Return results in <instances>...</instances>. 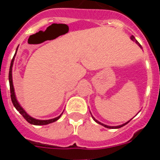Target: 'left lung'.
Listing matches in <instances>:
<instances>
[{
    "instance_id": "left-lung-1",
    "label": "left lung",
    "mask_w": 160,
    "mask_h": 160,
    "mask_svg": "<svg viewBox=\"0 0 160 160\" xmlns=\"http://www.w3.org/2000/svg\"><path fill=\"white\" fill-rule=\"evenodd\" d=\"M131 39L132 41H134V42H135V43L137 44V45H138V46H139V47L140 48H142V46H141V45L139 43H138V41L136 40V39H135V37L133 36H131ZM91 116H92V118H93V119L94 120V121H95L96 122H97V123H98V124H101V125H102L103 127H105V128H110V129H117V128H122V127H123V126H125L126 124H128V122H129V121H128V122H125V123H123V124H122V125H120V126H116V127H111V126H107V125H105V124H103V123H102V122H100L99 121H98L97 119H95V118H94V117L93 116L92 114H91Z\"/></svg>"
}]
</instances>
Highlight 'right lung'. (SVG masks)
<instances>
[{
  "mask_svg": "<svg viewBox=\"0 0 160 160\" xmlns=\"http://www.w3.org/2000/svg\"><path fill=\"white\" fill-rule=\"evenodd\" d=\"M18 48H17V50H18ZM16 50V53H17ZM16 53H15V55H16ZM15 55H14V57H15ZM14 57L12 58V62H11L10 64V68H9V73H8V81H9V87H10V93H11V100H12V102L13 104V106L15 107V108L19 111V113L22 114V116L24 117L26 121L28 122H29L30 124H33V125H37V126H40V125H47L49 123H52V122H55V121H57L58 119H59V118L61 117L62 114H60L58 117L54 118H52V119H49V120H39V119H36V118H32V117L29 116V114L25 112V111L21 107V105L19 104V102H18L16 98V95H15V92H14V88H13V85H12V65H13V62H14Z\"/></svg>",
  "mask_w": 160,
  "mask_h": 160,
  "instance_id": "1",
  "label": "right lung"
}]
</instances>
